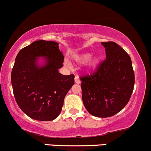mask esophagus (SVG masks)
Listing matches in <instances>:
<instances>
[{
	"instance_id": "1",
	"label": "esophagus",
	"mask_w": 151,
	"mask_h": 151,
	"mask_svg": "<svg viewBox=\"0 0 151 151\" xmlns=\"http://www.w3.org/2000/svg\"><path fill=\"white\" fill-rule=\"evenodd\" d=\"M75 83H78V84L81 83V80H80V78H79L78 76H76L75 77Z\"/></svg>"
}]
</instances>
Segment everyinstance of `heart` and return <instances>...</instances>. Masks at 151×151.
Masks as SVG:
<instances>
[{
	"mask_svg": "<svg viewBox=\"0 0 151 151\" xmlns=\"http://www.w3.org/2000/svg\"><path fill=\"white\" fill-rule=\"evenodd\" d=\"M91 55L90 54H83V55H82L79 56L78 58H77V60L80 63H85L88 62L89 60L91 59ZM96 63V60H94L92 61L91 63L92 64H95Z\"/></svg>",
	"mask_w": 151,
	"mask_h": 151,
	"instance_id": "obj_1",
	"label": "heart"
}]
</instances>
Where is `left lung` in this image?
<instances>
[{
    "label": "left lung",
    "instance_id": "left-lung-1",
    "mask_svg": "<svg viewBox=\"0 0 151 151\" xmlns=\"http://www.w3.org/2000/svg\"><path fill=\"white\" fill-rule=\"evenodd\" d=\"M106 58L96 70L81 76L82 99L87 111L109 117L127 105L133 91L134 73L129 55L114 42H101Z\"/></svg>",
    "mask_w": 151,
    "mask_h": 151
}]
</instances>
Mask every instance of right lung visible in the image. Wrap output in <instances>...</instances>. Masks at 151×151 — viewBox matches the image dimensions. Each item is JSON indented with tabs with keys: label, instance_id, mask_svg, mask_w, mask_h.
<instances>
[{
	"label": "right lung",
	"instance_id": "obj_1",
	"mask_svg": "<svg viewBox=\"0 0 151 151\" xmlns=\"http://www.w3.org/2000/svg\"><path fill=\"white\" fill-rule=\"evenodd\" d=\"M38 56L45 57V66L37 65ZM63 61L58 43L52 41H35L18 53L11 72L13 92L18 106L32 119L52 121L61 112L75 83L73 74L58 72Z\"/></svg>",
	"mask_w": 151,
	"mask_h": 151
}]
</instances>
